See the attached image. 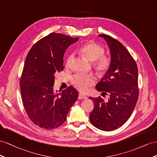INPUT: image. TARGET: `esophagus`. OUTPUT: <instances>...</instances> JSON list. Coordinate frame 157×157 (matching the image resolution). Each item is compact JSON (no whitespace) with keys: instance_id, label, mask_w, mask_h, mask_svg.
Listing matches in <instances>:
<instances>
[{"instance_id":"34e87169","label":"esophagus","mask_w":157,"mask_h":157,"mask_svg":"<svg viewBox=\"0 0 157 157\" xmlns=\"http://www.w3.org/2000/svg\"><path fill=\"white\" fill-rule=\"evenodd\" d=\"M87 98V97L86 95H83V94H82V93L79 94V96H78L79 99H86Z\"/></svg>"}]
</instances>
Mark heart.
Segmentation results:
<instances>
[{
    "mask_svg": "<svg viewBox=\"0 0 157 157\" xmlns=\"http://www.w3.org/2000/svg\"><path fill=\"white\" fill-rule=\"evenodd\" d=\"M79 51L87 60L94 62V68L98 73L103 74L109 70L110 65V60L109 56L103 55L104 48L98 44L93 42L86 43L79 48ZM73 59V54H70L67 57L65 62L66 68L70 66ZM71 82L75 87L79 91L85 92L95 83V79L91 75L77 74L74 76Z\"/></svg>",
    "mask_w": 157,
    "mask_h": 157,
    "instance_id": "1",
    "label": "heart"
}]
</instances>
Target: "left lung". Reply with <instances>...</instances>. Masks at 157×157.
<instances>
[{"label": "left lung", "instance_id": "left-lung-1", "mask_svg": "<svg viewBox=\"0 0 157 157\" xmlns=\"http://www.w3.org/2000/svg\"><path fill=\"white\" fill-rule=\"evenodd\" d=\"M108 43L111 55L109 68L98 83L97 90L105 97H90L94 108L89 115L91 124L103 131H113L122 126L130 117L139 97L138 69L130 53L118 40L101 34Z\"/></svg>", "mask_w": 157, "mask_h": 157}]
</instances>
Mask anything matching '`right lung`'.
<instances>
[{"mask_svg": "<svg viewBox=\"0 0 157 157\" xmlns=\"http://www.w3.org/2000/svg\"><path fill=\"white\" fill-rule=\"evenodd\" d=\"M78 40L51 33L35 43L27 55L20 81L22 102L29 119L40 128L61 126L78 97L72 86L58 94L53 91L55 75L64 68L66 49Z\"/></svg>", "mask_w": 157, "mask_h": 157, "instance_id": "add662e5", "label": "right lung"}]
</instances>
